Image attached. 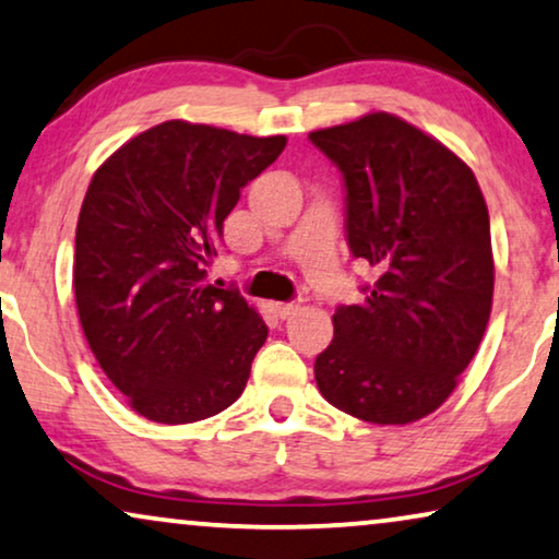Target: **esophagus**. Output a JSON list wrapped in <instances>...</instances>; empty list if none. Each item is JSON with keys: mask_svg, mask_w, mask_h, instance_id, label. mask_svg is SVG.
Returning a JSON list of instances; mask_svg holds the SVG:
<instances>
[{"mask_svg": "<svg viewBox=\"0 0 559 559\" xmlns=\"http://www.w3.org/2000/svg\"><path fill=\"white\" fill-rule=\"evenodd\" d=\"M297 310H300V305H295V302H277V305H274V312H277V318H282V320L297 316Z\"/></svg>", "mask_w": 559, "mask_h": 559, "instance_id": "esophagus-1", "label": "esophagus"}]
</instances>
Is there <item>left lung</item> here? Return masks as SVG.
I'll list each match as a JSON object with an SVG mask.
<instances>
[{
	"label": "left lung",
	"mask_w": 559,
	"mask_h": 559,
	"mask_svg": "<svg viewBox=\"0 0 559 559\" xmlns=\"http://www.w3.org/2000/svg\"><path fill=\"white\" fill-rule=\"evenodd\" d=\"M308 140L343 175L348 249L373 272L361 305L335 308L318 389L364 423H415L453 394L491 316L484 193L445 144L386 111Z\"/></svg>",
	"instance_id": "1"
}]
</instances>
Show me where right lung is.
Here are the masks:
<instances>
[{
    "label": "right lung",
    "mask_w": 559,
    "mask_h": 559,
    "mask_svg": "<svg viewBox=\"0 0 559 559\" xmlns=\"http://www.w3.org/2000/svg\"><path fill=\"white\" fill-rule=\"evenodd\" d=\"M285 136L173 119L98 167L75 226L73 289L98 366L134 412L186 425L239 400L266 325L205 282L241 188Z\"/></svg>",
    "instance_id": "obj_1"
}]
</instances>
